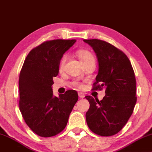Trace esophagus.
<instances>
[{
  "mask_svg": "<svg viewBox=\"0 0 152 152\" xmlns=\"http://www.w3.org/2000/svg\"><path fill=\"white\" fill-rule=\"evenodd\" d=\"M78 96H79L80 98H84L85 97V95L83 93H78Z\"/></svg>",
  "mask_w": 152,
  "mask_h": 152,
  "instance_id": "1",
  "label": "esophagus"
}]
</instances>
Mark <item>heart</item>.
<instances>
[{
  "label": "heart",
  "instance_id": "1",
  "mask_svg": "<svg viewBox=\"0 0 152 152\" xmlns=\"http://www.w3.org/2000/svg\"><path fill=\"white\" fill-rule=\"evenodd\" d=\"M77 55L79 57V59L81 61V63L83 64H87V63L91 62H95V57H94L93 55L90 53V51L87 50H79L77 51ZM67 59V56L66 55H62L59 61V70L62 71L64 69V65L66 64ZM73 86L78 88H81L83 87V85L80 83L78 81L73 82Z\"/></svg>",
  "mask_w": 152,
  "mask_h": 152
}]
</instances>
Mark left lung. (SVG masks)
Listing matches in <instances>:
<instances>
[{
	"instance_id": "left-lung-1",
	"label": "left lung",
	"mask_w": 152,
	"mask_h": 152,
	"mask_svg": "<svg viewBox=\"0 0 152 152\" xmlns=\"http://www.w3.org/2000/svg\"><path fill=\"white\" fill-rule=\"evenodd\" d=\"M83 41L93 48L98 60V74L92 90L105 88L106 93L101 101L86 96L90 103L86 122L97 135H114L133 112L137 102L135 73L128 57L115 46L99 39Z\"/></svg>"
}]
</instances>
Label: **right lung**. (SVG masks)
Listing matches in <instances>:
<instances>
[{
    "label": "right lung",
    "instance_id": "1",
    "mask_svg": "<svg viewBox=\"0 0 152 152\" xmlns=\"http://www.w3.org/2000/svg\"><path fill=\"white\" fill-rule=\"evenodd\" d=\"M76 40L43 42L29 52L19 77V107L27 126L43 137H53L66 127L78 101V93L69 90L53 97V78L59 73V61Z\"/></svg>",
    "mask_w": 152,
    "mask_h": 152
}]
</instances>
